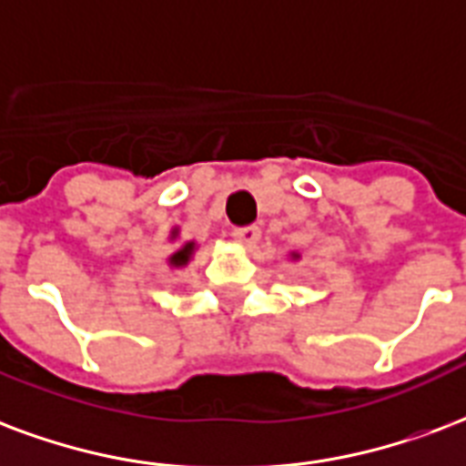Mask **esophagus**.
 <instances>
[{"instance_id":"34e87169","label":"esophagus","mask_w":466,"mask_h":466,"mask_svg":"<svg viewBox=\"0 0 466 466\" xmlns=\"http://www.w3.org/2000/svg\"><path fill=\"white\" fill-rule=\"evenodd\" d=\"M234 239L242 244L244 249H254L261 239L259 227H242V229H234Z\"/></svg>"}]
</instances>
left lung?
<instances>
[{
    "mask_svg": "<svg viewBox=\"0 0 466 466\" xmlns=\"http://www.w3.org/2000/svg\"><path fill=\"white\" fill-rule=\"evenodd\" d=\"M301 259V254H296V251H291V261H299Z\"/></svg>",
    "mask_w": 466,
    "mask_h": 466,
    "instance_id": "8db88e82",
    "label": "left lung"
}]
</instances>
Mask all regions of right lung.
<instances>
[{
	"label": "right lung",
	"mask_w": 466,
	"mask_h": 466,
	"mask_svg": "<svg viewBox=\"0 0 466 466\" xmlns=\"http://www.w3.org/2000/svg\"><path fill=\"white\" fill-rule=\"evenodd\" d=\"M180 239V227H172L170 232V242L175 244ZM199 244L195 242V239H187V242H182L177 249L172 251L170 257H167V267L170 268H185L189 264V261L195 259V251H198Z\"/></svg>",
	"instance_id": "right-lung-1"
}]
</instances>
